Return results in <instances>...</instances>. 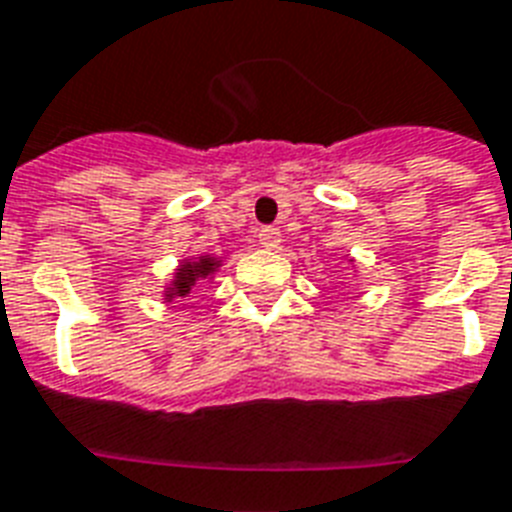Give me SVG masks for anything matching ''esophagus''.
<instances>
[{
	"mask_svg": "<svg viewBox=\"0 0 512 512\" xmlns=\"http://www.w3.org/2000/svg\"><path fill=\"white\" fill-rule=\"evenodd\" d=\"M280 240H282V235H280V230H277V227H261V230H259L261 248H277V246H280Z\"/></svg>",
	"mask_w": 512,
	"mask_h": 512,
	"instance_id": "1",
	"label": "esophagus"
}]
</instances>
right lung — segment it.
<instances>
[{"mask_svg":"<svg viewBox=\"0 0 512 512\" xmlns=\"http://www.w3.org/2000/svg\"><path fill=\"white\" fill-rule=\"evenodd\" d=\"M222 261L214 259V256H198V259H183L177 266L175 277L164 290V298L172 301V298H188L196 287H204V282L211 280V274L217 272Z\"/></svg>","mask_w":512,"mask_h":512,"instance_id":"obj_1","label":"right lung"}]
</instances>
